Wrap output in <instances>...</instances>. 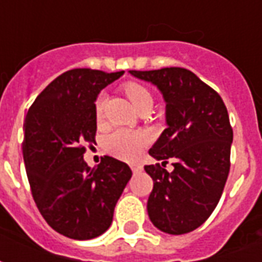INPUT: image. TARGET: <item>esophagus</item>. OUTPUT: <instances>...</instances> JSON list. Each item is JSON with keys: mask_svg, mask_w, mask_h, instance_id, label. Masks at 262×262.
Masks as SVG:
<instances>
[{"mask_svg": "<svg viewBox=\"0 0 262 262\" xmlns=\"http://www.w3.org/2000/svg\"><path fill=\"white\" fill-rule=\"evenodd\" d=\"M132 171H133V174H137V172H140V171L143 170V167L140 164H135V165H132L130 167Z\"/></svg>", "mask_w": 262, "mask_h": 262, "instance_id": "34e87169", "label": "esophagus"}]
</instances>
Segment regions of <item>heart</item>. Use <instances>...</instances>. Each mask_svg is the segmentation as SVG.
I'll return each mask as SVG.
<instances>
[{"mask_svg": "<svg viewBox=\"0 0 262 262\" xmlns=\"http://www.w3.org/2000/svg\"><path fill=\"white\" fill-rule=\"evenodd\" d=\"M123 91L137 111L142 108H153V95L150 90L142 84L133 82V81L126 82L123 85ZM103 112H105V97L99 95L95 101V115L98 120H102ZM147 135L143 132L116 129L106 137L105 148L109 154H112L118 159L132 161L139 157L140 151L147 146Z\"/></svg>", "mask_w": 262, "mask_h": 262, "instance_id": "obj_1", "label": "heart"}]
</instances>
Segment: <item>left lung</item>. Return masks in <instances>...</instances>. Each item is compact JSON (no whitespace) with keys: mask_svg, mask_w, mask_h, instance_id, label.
Here are the masks:
<instances>
[{"mask_svg":"<svg viewBox=\"0 0 262 262\" xmlns=\"http://www.w3.org/2000/svg\"><path fill=\"white\" fill-rule=\"evenodd\" d=\"M130 74L157 85L167 102L168 127L148 153L164 163L176 160L172 172L144 165L153 178L148 217L164 233L185 234L206 222L225 189L233 142L227 109L219 94L187 69Z\"/></svg>","mask_w":262,"mask_h":262,"instance_id":"1","label":"left lung"}]
</instances>
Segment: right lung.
<instances>
[{
  "label": "right lung",
  "instance_id": "right-lung-1",
  "mask_svg": "<svg viewBox=\"0 0 262 262\" xmlns=\"http://www.w3.org/2000/svg\"><path fill=\"white\" fill-rule=\"evenodd\" d=\"M123 71L73 69L43 90L28 111L22 153L32 196L54 230L90 240L108 230L118 199L132 177L126 163L103 156L97 167L84 161L95 143V99Z\"/></svg>",
  "mask_w": 262,
  "mask_h": 262
}]
</instances>
